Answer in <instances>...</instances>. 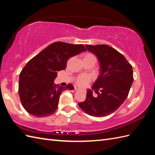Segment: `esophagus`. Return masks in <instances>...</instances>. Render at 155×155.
I'll return each instance as SVG.
<instances>
[{
  "instance_id": "1",
  "label": "esophagus",
  "mask_w": 155,
  "mask_h": 155,
  "mask_svg": "<svg viewBox=\"0 0 155 155\" xmlns=\"http://www.w3.org/2000/svg\"><path fill=\"white\" fill-rule=\"evenodd\" d=\"M75 90H76V91H79V90H80V88H75Z\"/></svg>"
}]
</instances>
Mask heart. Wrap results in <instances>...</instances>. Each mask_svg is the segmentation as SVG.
<instances>
[{"instance_id": "b5f03b06", "label": "heart", "mask_w": 155, "mask_h": 155, "mask_svg": "<svg viewBox=\"0 0 155 155\" xmlns=\"http://www.w3.org/2000/svg\"><path fill=\"white\" fill-rule=\"evenodd\" d=\"M85 56H88V57H92V58H95L94 55L92 54H87ZM92 80V77L91 75H89V74H82L79 75V76L76 78V80H75V83H76L79 86L81 87H84L85 85H87L88 83H89Z\"/></svg>"}]
</instances>
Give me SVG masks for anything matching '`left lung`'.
Returning a JSON list of instances; mask_svg holds the SVG:
<instances>
[{"label": "left lung", "mask_w": 155, "mask_h": 155, "mask_svg": "<svg viewBox=\"0 0 155 155\" xmlns=\"http://www.w3.org/2000/svg\"><path fill=\"white\" fill-rule=\"evenodd\" d=\"M85 47L97 56L100 66V74L92 86L98 95L94 97L87 89L86 99L78 105L87 114L102 117L115 111L125 101L133 82V68L123 54L108 45Z\"/></svg>", "instance_id": "obj_1"}]
</instances>
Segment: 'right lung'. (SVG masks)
Returning a JSON list of instances; mask_svg holds the SVG:
<instances>
[{
  "label": "right lung",
  "mask_w": 155,
  "mask_h": 155,
  "mask_svg": "<svg viewBox=\"0 0 155 155\" xmlns=\"http://www.w3.org/2000/svg\"><path fill=\"white\" fill-rule=\"evenodd\" d=\"M86 51L82 44H51L32 58L20 74L18 94L23 107L30 115L42 117L56 111L61 92L74 87L54 84L58 71L66 68L69 58Z\"/></svg>",
  "instance_id": "right-lung-1"
}]
</instances>
